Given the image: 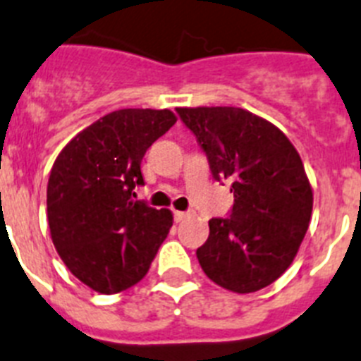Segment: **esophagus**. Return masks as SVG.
Returning a JSON list of instances; mask_svg holds the SVG:
<instances>
[{
  "instance_id": "esophagus-1",
  "label": "esophagus",
  "mask_w": 361,
  "mask_h": 361,
  "mask_svg": "<svg viewBox=\"0 0 361 361\" xmlns=\"http://www.w3.org/2000/svg\"><path fill=\"white\" fill-rule=\"evenodd\" d=\"M190 216V212H183V211H174V219H176L178 224L180 221H183V219H187Z\"/></svg>"
}]
</instances>
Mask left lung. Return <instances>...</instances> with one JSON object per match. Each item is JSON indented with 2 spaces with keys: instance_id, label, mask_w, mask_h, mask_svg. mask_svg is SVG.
<instances>
[{
  "instance_id": "1",
  "label": "left lung",
  "mask_w": 361,
  "mask_h": 361,
  "mask_svg": "<svg viewBox=\"0 0 361 361\" xmlns=\"http://www.w3.org/2000/svg\"><path fill=\"white\" fill-rule=\"evenodd\" d=\"M209 159L212 178L233 181L228 218L209 221L196 250L203 272L238 294L256 293L293 263L312 214V189L280 128L238 106L176 109Z\"/></svg>"
}]
</instances>
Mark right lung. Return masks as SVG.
Wrapping results in <instances>:
<instances>
[{"mask_svg": "<svg viewBox=\"0 0 361 361\" xmlns=\"http://www.w3.org/2000/svg\"><path fill=\"white\" fill-rule=\"evenodd\" d=\"M176 123L169 109H121L65 145L47 185L52 243L90 289L116 294L149 272L172 212L136 198L147 149Z\"/></svg>", "mask_w": 361, "mask_h": 361, "instance_id": "obj_1", "label": "right lung"}]
</instances>
